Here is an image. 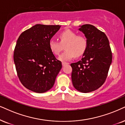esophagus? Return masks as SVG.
<instances>
[{
	"mask_svg": "<svg viewBox=\"0 0 125 125\" xmlns=\"http://www.w3.org/2000/svg\"><path fill=\"white\" fill-rule=\"evenodd\" d=\"M68 64H69L68 62H62V65L63 67H64V66L68 65Z\"/></svg>",
	"mask_w": 125,
	"mask_h": 125,
	"instance_id": "1",
	"label": "esophagus"
}]
</instances>
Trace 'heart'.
<instances>
[{
    "label": "heart",
    "instance_id": "obj_1",
    "mask_svg": "<svg viewBox=\"0 0 125 125\" xmlns=\"http://www.w3.org/2000/svg\"><path fill=\"white\" fill-rule=\"evenodd\" d=\"M60 42L51 39L49 47L54 55H58L65 46V51L58 58L60 61H67L74 57L82 56L86 52L87 47V39L82 35H78L76 32L66 30L59 35Z\"/></svg>",
    "mask_w": 125,
    "mask_h": 125
}]
</instances>
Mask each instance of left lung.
<instances>
[{
  "mask_svg": "<svg viewBox=\"0 0 125 125\" xmlns=\"http://www.w3.org/2000/svg\"><path fill=\"white\" fill-rule=\"evenodd\" d=\"M79 27L87 39V47L82 59L71 64L72 82L77 90L89 93L105 82L112 62V52L104 32L90 24Z\"/></svg>",
  "mask_w": 125,
  "mask_h": 125,
  "instance_id": "8db88e82",
  "label": "left lung"
}]
</instances>
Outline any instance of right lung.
Listing matches in <instances>:
<instances>
[{"label": "right lung", "instance_id": "right-lung-1", "mask_svg": "<svg viewBox=\"0 0 125 125\" xmlns=\"http://www.w3.org/2000/svg\"><path fill=\"white\" fill-rule=\"evenodd\" d=\"M60 25L36 24L20 35L14 52L17 73L26 88L42 93L53 87L62 68L49 47Z\"/></svg>", "mask_w": 125, "mask_h": 125}]
</instances>
